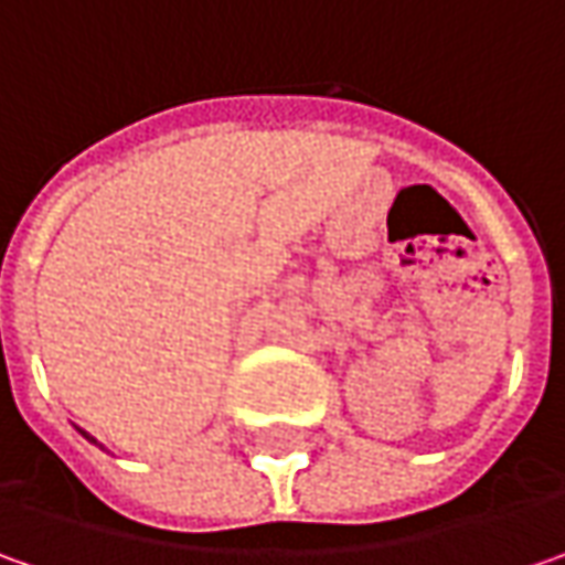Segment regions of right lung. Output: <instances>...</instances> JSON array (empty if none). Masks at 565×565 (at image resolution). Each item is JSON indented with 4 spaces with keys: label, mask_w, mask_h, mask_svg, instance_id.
Wrapping results in <instances>:
<instances>
[{
    "label": "right lung",
    "mask_w": 565,
    "mask_h": 565,
    "mask_svg": "<svg viewBox=\"0 0 565 565\" xmlns=\"http://www.w3.org/2000/svg\"><path fill=\"white\" fill-rule=\"evenodd\" d=\"M82 436H87L85 429H82ZM87 439H90V443H97V439H94V436H87Z\"/></svg>",
    "instance_id": "obj_1"
}]
</instances>
